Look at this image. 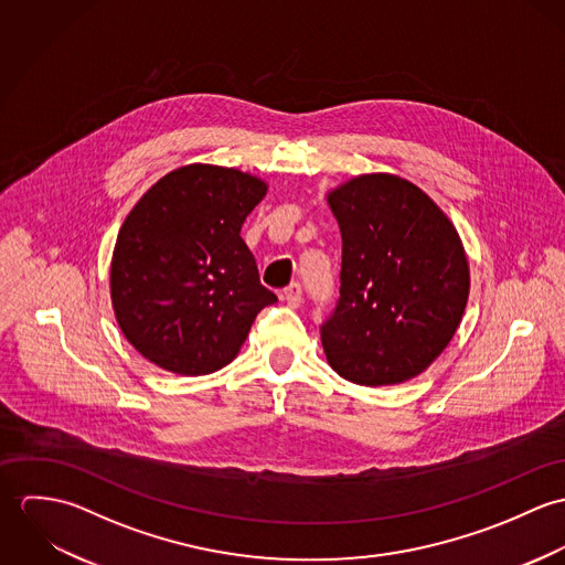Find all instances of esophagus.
Here are the masks:
<instances>
[{
	"mask_svg": "<svg viewBox=\"0 0 565 565\" xmlns=\"http://www.w3.org/2000/svg\"><path fill=\"white\" fill-rule=\"evenodd\" d=\"M282 300L291 307V309H298L300 302H302V287L298 282L289 285L285 291H282Z\"/></svg>",
	"mask_w": 565,
	"mask_h": 565,
	"instance_id": "34e87169",
	"label": "esophagus"
}]
</instances>
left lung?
Returning a JSON list of instances; mask_svg holds the SVG:
<instances>
[{
  "label": "left lung",
  "mask_w": 565,
  "mask_h": 565,
  "mask_svg": "<svg viewBox=\"0 0 565 565\" xmlns=\"http://www.w3.org/2000/svg\"><path fill=\"white\" fill-rule=\"evenodd\" d=\"M341 231L339 302L322 326L330 367L381 387L419 376L455 337L470 265L448 215L396 173H363L326 195Z\"/></svg>",
  "instance_id": "1"
}]
</instances>
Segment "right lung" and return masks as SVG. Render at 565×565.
Returning a JSON list of instances; mask_svg holds the SVG:
<instances>
[{
  "label": "right lung",
  "instance_id": "right-lung-1",
  "mask_svg": "<svg viewBox=\"0 0 565 565\" xmlns=\"http://www.w3.org/2000/svg\"><path fill=\"white\" fill-rule=\"evenodd\" d=\"M267 182L193 162L164 173L124 220L110 260V302L132 348L161 370L202 376L242 350L278 298L258 280L242 226Z\"/></svg>",
  "mask_w": 565,
  "mask_h": 565
}]
</instances>
